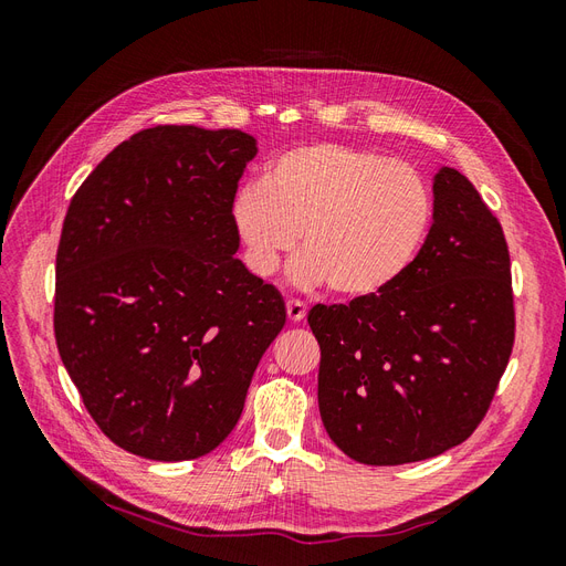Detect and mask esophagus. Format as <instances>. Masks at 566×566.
I'll use <instances>...</instances> for the list:
<instances>
[{"instance_id":"obj_1","label":"esophagus","mask_w":566,"mask_h":566,"mask_svg":"<svg viewBox=\"0 0 566 566\" xmlns=\"http://www.w3.org/2000/svg\"><path fill=\"white\" fill-rule=\"evenodd\" d=\"M285 312H287L290 321H302L306 316V306L300 300H287L285 302Z\"/></svg>"}]
</instances>
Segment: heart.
I'll return each mask as SVG.
<instances>
[{"label": "heart", "mask_w": 566, "mask_h": 566, "mask_svg": "<svg viewBox=\"0 0 566 566\" xmlns=\"http://www.w3.org/2000/svg\"><path fill=\"white\" fill-rule=\"evenodd\" d=\"M231 221L256 276H271L302 233L304 254L293 264V279L366 300L413 264L432 229L434 196L413 165L316 142L279 153L264 181L238 191Z\"/></svg>", "instance_id": "heart-1"}]
</instances>
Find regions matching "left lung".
<instances>
[{
    "label": "left lung",
    "instance_id": "left-lung-1",
    "mask_svg": "<svg viewBox=\"0 0 566 566\" xmlns=\"http://www.w3.org/2000/svg\"><path fill=\"white\" fill-rule=\"evenodd\" d=\"M318 408L335 447L403 465L465 441L515 347V293L499 217L458 169L434 177V224L385 293L310 312Z\"/></svg>",
    "mask_w": 566,
    "mask_h": 566
}]
</instances>
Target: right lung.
I'll return each instance as SVG.
<instances>
[{"instance_id":"1","label":"right lung","mask_w":566,"mask_h":566,"mask_svg":"<svg viewBox=\"0 0 566 566\" xmlns=\"http://www.w3.org/2000/svg\"><path fill=\"white\" fill-rule=\"evenodd\" d=\"M254 139L156 125L75 191L56 250L54 335L84 408L150 460L214 451L285 325L273 285L233 256L231 208Z\"/></svg>"}]
</instances>
